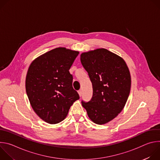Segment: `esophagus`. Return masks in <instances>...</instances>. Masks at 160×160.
Segmentation results:
<instances>
[{
	"mask_svg": "<svg viewBox=\"0 0 160 160\" xmlns=\"http://www.w3.org/2000/svg\"><path fill=\"white\" fill-rule=\"evenodd\" d=\"M78 94H79L80 97H81V96H82V90H79L78 91Z\"/></svg>",
	"mask_w": 160,
	"mask_h": 160,
	"instance_id": "1",
	"label": "esophagus"
}]
</instances>
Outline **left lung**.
Segmentation results:
<instances>
[{"label": "left lung", "mask_w": 160, "mask_h": 160, "mask_svg": "<svg viewBox=\"0 0 160 160\" xmlns=\"http://www.w3.org/2000/svg\"><path fill=\"white\" fill-rule=\"evenodd\" d=\"M80 61L92 82L93 94L82 101L90 119L102 125L115 118L123 109L131 87L130 72L125 61L105 49L83 52Z\"/></svg>", "instance_id": "left-lung-1"}]
</instances>
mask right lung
I'll return each mask as SVG.
<instances>
[{"mask_svg": "<svg viewBox=\"0 0 160 160\" xmlns=\"http://www.w3.org/2000/svg\"><path fill=\"white\" fill-rule=\"evenodd\" d=\"M78 54L64 48H56L37 58L28 68V99L37 115L47 123L62 121L73 102L80 99L69 72Z\"/></svg>", "mask_w": 160, "mask_h": 160, "instance_id": "obj_1", "label": "right lung"}]
</instances>
